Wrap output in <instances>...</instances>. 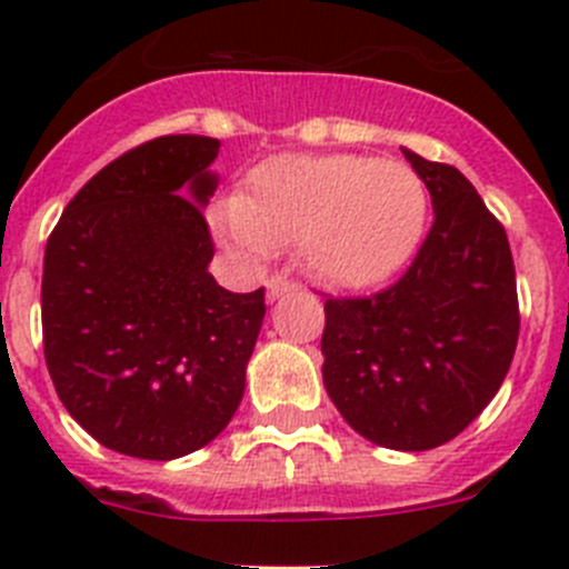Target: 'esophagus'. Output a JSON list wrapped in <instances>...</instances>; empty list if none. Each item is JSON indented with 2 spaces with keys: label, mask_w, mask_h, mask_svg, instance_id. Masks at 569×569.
<instances>
[{
  "label": "esophagus",
  "mask_w": 569,
  "mask_h": 569,
  "mask_svg": "<svg viewBox=\"0 0 569 569\" xmlns=\"http://www.w3.org/2000/svg\"><path fill=\"white\" fill-rule=\"evenodd\" d=\"M296 284L288 279V276H270L268 279V299H279V296H284L288 290H293Z\"/></svg>",
  "instance_id": "34e87169"
}]
</instances>
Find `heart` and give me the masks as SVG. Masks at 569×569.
Returning <instances> with one entry per match:
<instances>
[{
    "label": "heart",
    "instance_id": "b5f03b06",
    "mask_svg": "<svg viewBox=\"0 0 569 569\" xmlns=\"http://www.w3.org/2000/svg\"><path fill=\"white\" fill-rule=\"evenodd\" d=\"M427 204L421 176L396 159L276 156L216 213V228L244 261L296 244L316 281L361 290L390 279L416 253Z\"/></svg>",
    "mask_w": 569,
    "mask_h": 569
}]
</instances>
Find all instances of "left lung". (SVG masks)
Segmentation results:
<instances>
[{
	"instance_id": "obj_1",
	"label": "left lung",
	"mask_w": 569,
	"mask_h": 569,
	"mask_svg": "<svg viewBox=\"0 0 569 569\" xmlns=\"http://www.w3.org/2000/svg\"><path fill=\"white\" fill-rule=\"evenodd\" d=\"M433 228L393 288L325 301V387L356 433L433 450L499 393L519 341L510 241L461 170L405 150Z\"/></svg>"
}]
</instances>
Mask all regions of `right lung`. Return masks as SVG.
<instances>
[{
  "label": "right lung",
  "instance_id": "1",
  "mask_svg": "<svg viewBox=\"0 0 569 569\" xmlns=\"http://www.w3.org/2000/svg\"><path fill=\"white\" fill-rule=\"evenodd\" d=\"M219 139L159 136L104 164L44 248V361L59 399L99 445L170 461L222 433L244 396L264 288L208 273L202 204Z\"/></svg>",
  "mask_w": 569,
  "mask_h": 569
}]
</instances>
